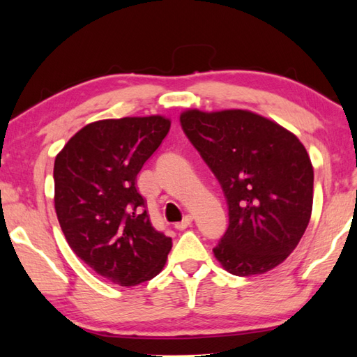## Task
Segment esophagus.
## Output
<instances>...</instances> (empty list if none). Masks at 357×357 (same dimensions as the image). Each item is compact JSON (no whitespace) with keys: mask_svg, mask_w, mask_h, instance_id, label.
<instances>
[{"mask_svg":"<svg viewBox=\"0 0 357 357\" xmlns=\"http://www.w3.org/2000/svg\"><path fill=\"white\" fill-rule=\"evenodd\" d=\"M192 221H193V218L190 215H187V216H184L183 221L174 224V229H176V230H185L187 227H190Z\"/></svg>","mask_w":357,"mask_h":357,"instance_id":"1","label":"esophagus"}]
</instances>
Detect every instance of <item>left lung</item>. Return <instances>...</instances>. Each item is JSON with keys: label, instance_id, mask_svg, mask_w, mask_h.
I'll list each match as a JSON object with an SVG mask.
<instances>
[{"label": "left lung", "instance_id": "8db88e82", "mask_svg": "<svg viewBox=\"0 0 357 357\" xmlns=\"http://www.w3.org/2000/svg\"><path fill=\"white\" fill-rule=\"evenodd\" d=\"M179 121L229 207L216 259L234 276L275 268L299 244L312 216L314 176L305 147L248 110H187Z\"/></svg>", "mask_w": 357, "mask_h": 357}]
</instances>
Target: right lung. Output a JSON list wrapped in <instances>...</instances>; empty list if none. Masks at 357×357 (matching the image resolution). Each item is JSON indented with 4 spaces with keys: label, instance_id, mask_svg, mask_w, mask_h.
<instances>
[{
    "label": "right lung",
    "instance_id": "add662e5",
    "mask_svg": "<svg viewBox=\"0 0 357 357\" xmlns=\"http://www.w3.org/2000/svg\"><path fill=\"white\" fill-rule=\"evenodd\" d=\"M169 130L164 116L96 121L55 159V210L67 242L90 268L121 287L153 279L172 248L136 188L142 165Z\"/></svg>",
    "mask_w": 357,
    "mask_h": 357
}]
</instances>
